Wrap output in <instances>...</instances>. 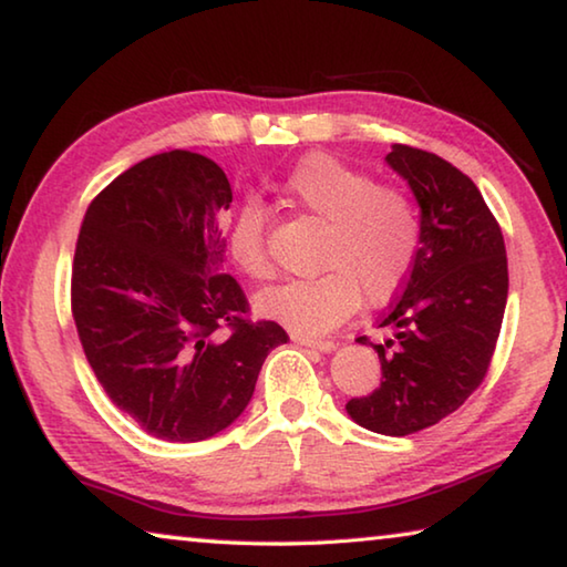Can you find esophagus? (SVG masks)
<instances>
[{
    "mask_svg": "<svg viewBox=\"0 0 567 567\" xmlns=\"http://www.w3.org/2000/svg\"><path fill=\"white\" fill-rule=\"evenodd\" d=\"M290 340H292V342H297V344H305V348L320 350V352H332V350H334V342H332V340L307 338V334H300V332H290Z\"/></svg>",
    "mask_w": 567,
    "mask_h": 567,
    "instance_id": "esophagus-1",
    "label": "esophagus"
}]
</instances>
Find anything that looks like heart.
Instances as JSON below:
<instances>
[{"label": "heart", "mask_w": 567, "mask_h": 567, "mask_svg": "<svg viewBox=\"0 0 567 567\" xmlns=\"http://www.w3.org/2000/svg\"><path fill=\"white\" fill-rule=\"evenodd\" d=\"M282 197L292 207L324 223L320 275L287 280L257 297V312L300 334L338 328L368 305L392 300L415 267L420 217L405 192L378 185L368 172L348 162L310 152L287 169ZM229 260L249 280H270L275 267L267 252V207L245 197L223 219Z\"/></svg>", "instance_id": "heart-1"}]
</instances>
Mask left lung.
Here are the masks:
<instances>
[{
    "label": "left lung",
    "instance_id": "1",
    "mask_svg": "<svg viewBox=\"0 0 567 567\" xmlns=\"http://www.w3.org/2000/svg\"><path fill=\"white\" fill-rule=\"evenodd\" d=\"M385 159L420 205V249L380 320L395 332L375 344L380 388L344 410L372 433L402 437L447 417L485 380L507 302V257L473 179L417 147L395 145Z\"/></svg>",
    "mask_w": 567,
    "mask_h": 567
}]
</instances>
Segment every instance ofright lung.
Here are the masks:
<instances>
[{"label":"right lung","mask_w":567,"mask_h":567,"mask_svg":"<svg viewBox=\"0 0 567 567\" xmlns=\"http://www.w3.org/2000/svg\"><path fill=\"white\" fill-rule=\"evenodd\" d=\"M233 189L189 150L147 157L92 199L72 262V318L100 385L167 443H199L243 415L287 332L247 318L223 272Z\"/></svg>","instance_id":"add662e5"}]
</instances>
